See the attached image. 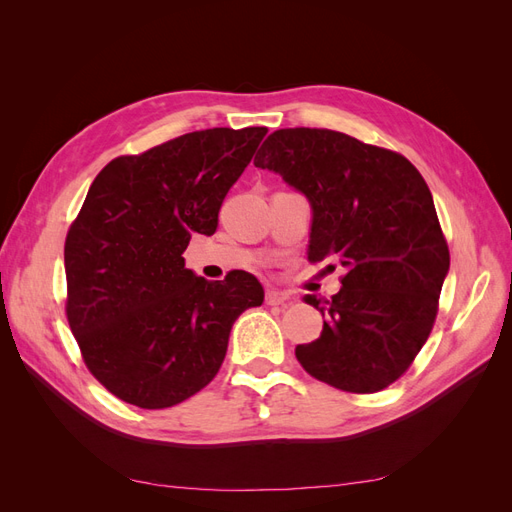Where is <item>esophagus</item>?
<instances>
[{
  "label": "esophagus",
  "mask_w": 512,
  "mask_h": 512,
  "mask_svg": "<svg viewBox=\"0 0 512 512\" xmlns=\"http://www.w3.org/2000/svg\"><path fill=\"white\" fill-rule=\"evenodd\" d=\"M288 299H290L288 294L280 292V290H267V294H265L267 305H284Z\"/></svg>",
  "instance_id": "34e87169"
}]
</instances>
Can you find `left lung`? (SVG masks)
Returning <instances> with one entry per match:
<instances>
[{
  "label": "left lung",
  "instance_id": "8db88e82",
  "mask_svg": "<svg viewBox=\"0 0 512 512\" xmlns=\"http://www.w3.org/2000/svg\"><path fill=\"white\" fill-rule=\"evenodd\" d=\"M254 164L312 203L307 260L346 269L331 301L305 299L327 322L299 363L339 391L386 389L425 346L451 265L425 179L401 153L327 128L275 130Z\"/></svg>",
  "mask_w": 512,
  "mask_h": 512
}]
</instances>
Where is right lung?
<instances>
[{"label": "right lung", "instance_id": "add662e5", "mask_svg": "<svg viewBox=\"0 0 512 512\" xmlns=\"http://www.w3.org/2000/svg\"><path fill=\"white\" fill-rule=\"evenodd\" d=\"M267 128H211L108 162L70 224L66 316L87 369L126 404L177 406L215 378L232 324L265 299L254 275L185 269Z\"/></svg>", "mask_w": 512, "mask_h": 512}]
</instances>
